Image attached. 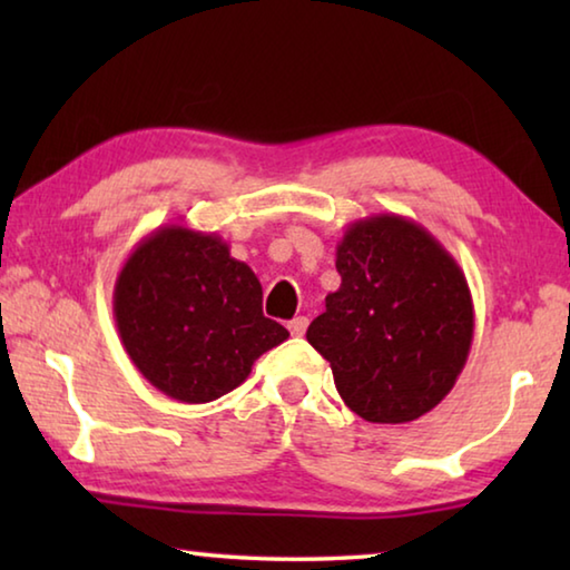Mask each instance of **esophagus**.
Returning <instances> with one entry per match:
<instances>
[{"label":"esophagus","mask_w":570,"mask_h":570,"mask_svg":"<svg viewBox=\"0 0 570 570\" xmlns=\"http://www.w3.org/2000/svg\"><path fill=\"white\" fill-rule=\"evenodd\" d=\"M306 326H308V320H306V316H294V320L288 322V332H292L294 336H304Z\"/></svg>","instance_id":"1"}]
</instances>
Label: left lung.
I'll return each mask as SVG.
<instances>
[{
	"mask_svg": "<svg viewBox=\"0 0 570 570\" xmlns=\"http://www.w3.org/2000/svg\"><path fill=\"white\" fill-rule=\"evenodd\" d=\"M342 286L306 340L332 366L336 392L366 422L428 414L468 362L475 308L448 248L414 220L377 214L336 244Z\"/></svg>",
	"mask_w": 570,
	"mask_h": 570,
	"instance_id": "8db88e82",
	"label": "left lung"
}]
</instances>
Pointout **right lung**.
I'll list each match as a JSON object with an SVG mask.
<instances>
[{"instance_id":"right-lung-1","label":"right lung","mask_w":570,"mask_h":570,"mask_svg":"<svg viewBox=\"0 0 570 570\" xmlns=\"http://www.w3.org/2000/svg\"><path fill=\"white\" fill-rule=\"evenodd\" d=\"M262 284L218 234L166 224L130 250L112 316L130 362L166 397L204 404L244 384L288 332L262 312Z\"/></svg>"}]
</instances>
